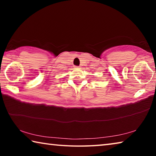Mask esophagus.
<instances>
[{
  "instance_id": "obj_1",
  "label": "esophagus",
  "mask_w": 156,
  "mask_h": 156,
  "mask_svg": "<svg viewBox=\"0 0 156 156\" xmlns=\"http://www.w3.org/2000/svg\"><path fill=\"white\" fill-rule=\"evenodd\" d=\"M75 68L76 69H78V68H80V67H79V66H75Z\"/></svg>"
}]
</instances>
